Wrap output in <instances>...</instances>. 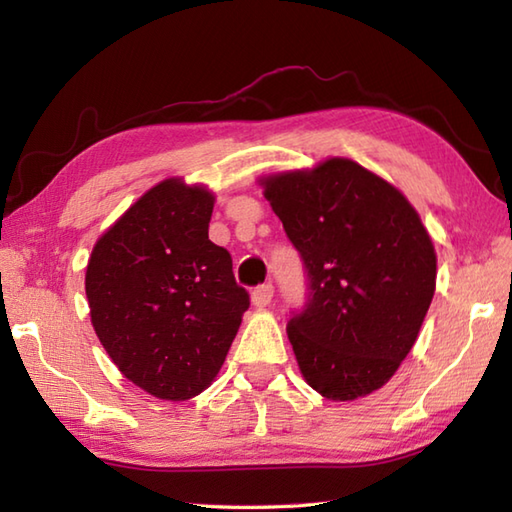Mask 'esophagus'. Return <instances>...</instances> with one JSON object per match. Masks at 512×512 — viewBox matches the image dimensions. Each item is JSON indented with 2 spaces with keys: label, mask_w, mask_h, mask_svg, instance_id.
I'll return each instance as SVG.
<instances>
[{
  "label": "esophagus",
  "mask_w": 512,
  "mask_h": 512,
  "mask_svg": "<svg viewBox=\"0 0 512 512\" xmlns=\"http://www.w3.org/2000/svg\"><path fill=\"white\" fill-rule=\"evenodd\" d=\"M273 284H264V286H257L253 292H250V301H253V306L257 308H266L270 301H273Z\"/></svg>",
  "instance_id": "1"
}]
</instances>
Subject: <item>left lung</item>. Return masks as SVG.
Instances as JSON below:
<instances>
[{"mask_svg": "<svg viewBox=\"0 0 512 512\" xmlns=\"http://www.w3.org/2000/svg\"><path fill=\"white\" fill-rule=\"evenodd\" d=\"M301 253L308 306L288 321L301 376L328 400L383 387L418 339L438 257L394 184L350 158L259 178Z\"/></svg>", "mask_w": 512, "mask_h": 512, "instance_id": "left-lung-1", "label": "left lung"}]
</instances>
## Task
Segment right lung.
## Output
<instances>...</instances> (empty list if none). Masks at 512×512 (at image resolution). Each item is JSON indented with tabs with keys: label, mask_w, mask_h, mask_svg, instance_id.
Returning <instances> with one entry per match:
<instances>
[{
	"label": "right lung",
	"mask_w": 512,
	"mask_h": 512,
	"mask_svg": "<svg viewBox=\"0 0 512 512\" xmlns=\"http://www.w3.org/2000/svg\"><path fill=\"white\" fill-rule=\"evenodd\" d=\"M215 195L167 178L96 239L85 295L94 332L127 380L160 400L209 387L248 310L228 250L209 239Z\"/></svg>",
	"instance_id": "obj_1"
}]
</instances>
